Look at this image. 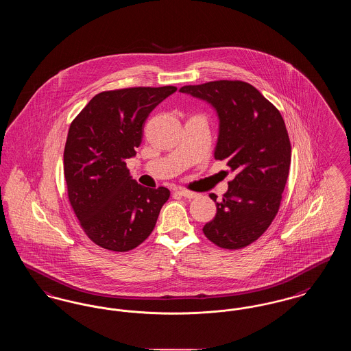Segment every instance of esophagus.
I'll list each match as a JSON object with an SVG mask.
<instances>
[{
    "label": "esophagus",
    "instance_id": "esophagus-1",
    "mask_svg": "<svg viewBox=\"0 0 351 351\" xmlns=\"http://www.w3.org/2000/svg\"><path fill=\"white\" fill-rule=\"evenodd\" d=\"M178 192H179L183 197H185V199H195V197L199 196V193L192 192V191H188V189H179Z\"/></svg>",
    "mask_w": 351,
    "mask_h": 351
}]
</instances>
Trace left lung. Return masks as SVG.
Returning a JSON list of instances; mask_svg holds the SVG:
<instances>
[{"instance_id":"left-lung-1","label":"left lung","mask_w":351,"mask_h":351,"mask_svg":"<svg viewBox=\"0 0 351 351\" xmlns=\"http://www.w3.org/2000/svg\"><path fill=\"white\" fill-rule=\"evenodd\" d=\"M180 92L217 110L215 159H226L237 173L222 200L209 195L217 213L202 232L221 249H243L267 230L279 212L291 165L283 117L256 88L241 80L185 85Z\"/></svg>"}]
</instances>
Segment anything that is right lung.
Masks as SVG:
<instances>
[{
    "mask_svg": "<svg viewBox=\"0 0 351 351\" xmlns=\"http://www.w3.org/2000/svg\"><path fill=\"white\" fill-rule=\"evenodd\" d=\"M176 86L105 90L72 121L64 147L68 200L88 238L106 250H133L154 230L169 197L136 183L126 167L152 109Z\"/></svg>",
    "mask_w": 351,
    "mask_h": 351,
    "instance_id": "1",
    "label": "right lung"
}]
</instances>
